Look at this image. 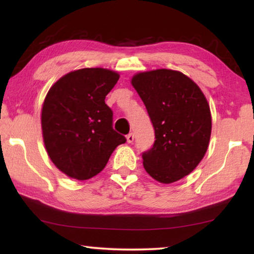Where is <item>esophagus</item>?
I'll return each mask as SVG.
<instances>
[{
  "label": "esophagus",
  "instance_id": "34e87169",
  "mask_svg": "<svg viewBox=\"0 0 254 254\" xmlns=\"http://www.w3.org/2000/svg\"><path fill=\"white\" fill-rule=\"evenodd\" d=\"M127 143H132L133 141H134V134H133V133H128L127 135Z\"/></svg>",
  "mask_w": 254,
  "mask_h": 254
}]
</instances>
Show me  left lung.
Returning <instances> with one entry per match:
<instances>
[{
  "mask_svg": "<svg viewBox=\"0 0 254 254\" xmlns=\"http://www.w3.org/2000/svg\"><path fill=\"white\" fill-rule=\"evenodd\" d=\"M131 84L143 101L154 127L152 149L143 167L161 184H173L194 170L208 149L209 104L199 86L183 72L153 69L133 75Z\"/></svg>",
  "mask_w": 254,
  "mask_h": 254,
  "instance_id": "left-lung-1",
  "label": "left lung"
}]
</instances>
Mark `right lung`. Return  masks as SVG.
I'll return each instance as SVG.
<instances>
[{"mask_svg": "<svg viewBox=\"0 0 254 254\" xmlns=\"http://www.w3.org/2000/svg\"><path fill=\"white\" fill-rule=\"evenodd\" d=\"M120 78L106 68H81L56 81L45 97L41 130L47 153L68 177L86 180L104 169L126 137L112 127L105 96Z\"/></svg>", "mask_w": 254, "mask_h": 254, "instance_id": "right-lung-1", "label": "right lung"}]
</instances>
